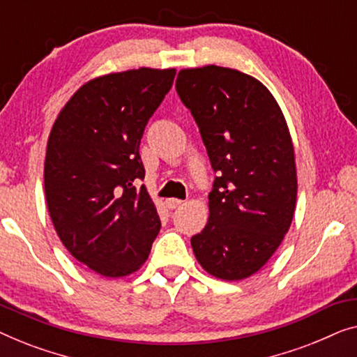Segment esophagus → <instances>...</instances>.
<instances>
[{
    "label": "esophagus",
    "mask_w": 357,
    "mask_h": 357,
    "mask_svg": "<svg viewBox=\"0 0 357 357\" xmlns=\"http://www.w3.org/2000/svg\"><path fill=\"white\" fill-rule=\"evenodd\" d=\"M181 204H183V200H179V199H167V207L172 208V210L179 207Z\"/></svg>",
    "instance_id": "34e87169"
}]
</instances>
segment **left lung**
I'll return each instance as SVG.
<instances>
[{"label":"left lung","mask_w":357,"mask_h":357,"mask_svg":"<svg viewBox=\"0 0 357 357\" xmlns=\"http://www.w3.org/2000/svg\"><path fill=\"white\" fill-rule=\"evenodd\" d=\"M176 92L218 173L208 222L190 238L195 259L217 278H248L278 249L294 215L298 179L284 116L264 84L236 69H183Z\"/></svg>","instance_id":"1"}]
</instances>
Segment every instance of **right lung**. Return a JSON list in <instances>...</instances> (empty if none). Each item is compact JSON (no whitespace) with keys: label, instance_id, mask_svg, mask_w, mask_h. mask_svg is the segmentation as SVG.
Returning a JSON list of instances; mask_svg holds the SVG:
<instances>
[{"label":"right lung","instance_id":"1","mask_svg":"<svg viewBox=\"0 0 357 357\" xmlns=\"http://www.w3.org/2000/svg\"><path fill=\"white\" fill-rule=\"evenodd\" d=\"M176 69L140 68L82 85L53 124L45 197L64 248L103 277L135 272L162 222L147 189L139 145Z\"/></svg>","mask_w":357,"mask_h":357}]
</instances>
